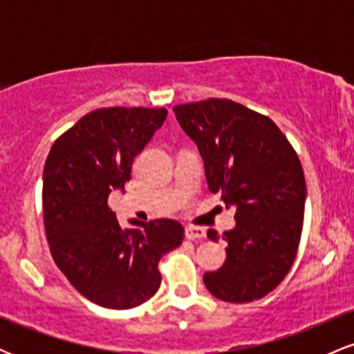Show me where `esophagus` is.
<instances>
[{
  "mask_svg": "<svg viewBox=\"0 0 354 354\" xmlns=\"http://www.w3.org/2000/svg\"><path fill=\"white\" fill-rule=\"evenodd\" d=\"M185 236L188 239H203L206 238V230L200 228V226H186Z\"/></svg>",
  "mask_w": 354,
  "mask_h": 354,
  "instance_id": "esophagus-1",
  "label": "esophagus"
}]
</instances>
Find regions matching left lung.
I'll list each match as a JSON object with an SVG mask.
<instances>
[{
    "mask_svg": "<svg viewBox=\"0 0 354 354\" xmlns=\"http://www.w3.org/2000/svg\"><path fill=\"white\" fill-rule=\"evenodd\" d=\"M183 131L198 146L211 193L234 209L226 231V259L203 276L228 303H250L273 291L295 261L303 230L306 183L293 146L268 116L211 98L173 108ZM208 238L218 243V231Z\"/></svg>",
    "mask_w": 354,
    "mask_h": 354,
    "instance_id": "1",
    "label": "left lung"
}]
</instances>
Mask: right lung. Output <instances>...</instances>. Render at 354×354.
Here are the masks:
<instances>
[{
  "label": "right lung",
  "mask_w": 354,
  "mask_h": 354,
  "mask_svg": "<svg viewBox=\"0 0 354 354\" xmlns=\"http://www.w3.org/2000/svg\"><path fill=\"white\" fill-rule=\"evenodd\" d=\"M165 108H104L83 116L51 146L43 171V216L53 259L89 301L129 310L161 284V256L183 243L174 219L121 228L109 209L133 160L165 123Z\"/></svg>",
  "instance_id": "right-lung-1"
}]
</instances>
